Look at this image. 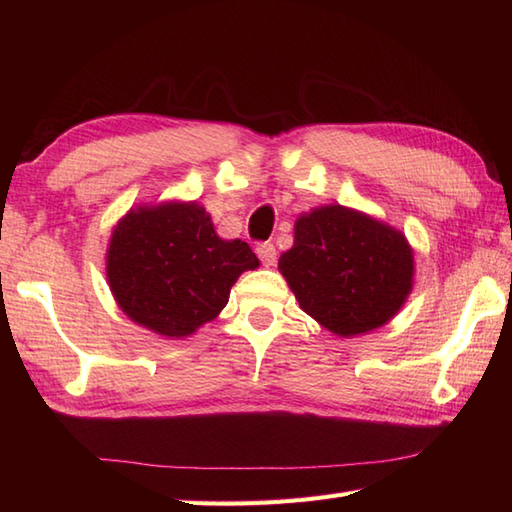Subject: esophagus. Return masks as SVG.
Returning <instances> with one entry per match:
<instances>
[{
	"instance_id": "esophagus-1",
	"label": "esophagus",
	"mask_w": 512,
	"mask_h": 512,
	"mask_svg": "<svg viewBox=\"0 0 512 512\" xmlns=\"http://www.w3.org/2000/svg\"><path fill=\"white\" fill-rule=\"evenodd\" d=\"M255 250H257V257L262 259L264 266H275V262H277V248H275V244L262 242Z\"/></svg>"
}]
</instances>
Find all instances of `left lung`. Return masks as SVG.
I'll return each instance as SVG.
<instances>
[{
	"mask_svg": "<svg viewBox=\"0 0 512 512\" xmlns=\"http://www.w3.org/2000/svg\"><path fill=\"white\" fill-rule=\"evenodd\" d=\"M299 306L323 328L356 336L385 325L413 286V250L396 228L341 204L295 222V246L279 257Z\"/></svg>",
	"mask_w": 512,
	"mask_h": 512,
	"instance_id": "1",
	"label": "left lung"
}]
</instances>
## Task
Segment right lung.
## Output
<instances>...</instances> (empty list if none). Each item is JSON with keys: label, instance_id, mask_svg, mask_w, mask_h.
Masks as SVG:
<instances>
[{"label": "right lung", "instance_id": "right-lung-1", "mask_svg": "<svg viewBox=\"0 0 512 512\" xmlns=\"http://www.w3.org/2000/svg\"><path fill=\"white\" fill-rule=\"evenodd\" d=\"M259 259L242 239L217 237L198 202L138 206L114 226L107 281L134 323L182 339L213 321Z\"/></svg>", "mask_w": 512, "mask_h": 512}]
</instances>
